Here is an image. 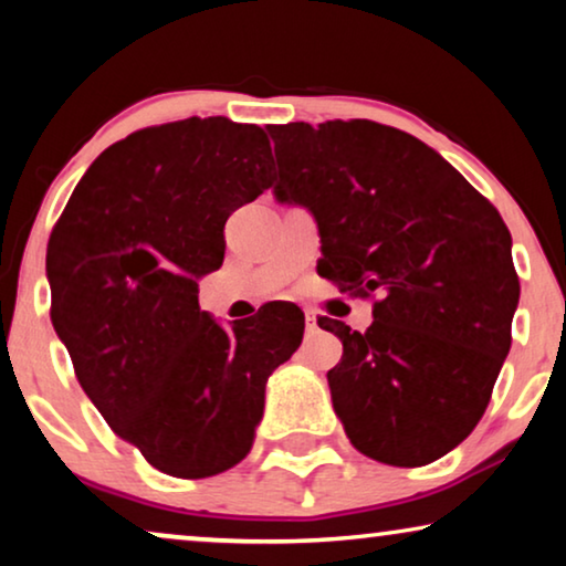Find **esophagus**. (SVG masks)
I'll list each match as a JSON object with an SVG mask.
<instances>
[{"label":"esophagus","instance_id":"34e87169","mask_svg":"<svg viewBox=\"0 0 566 566\" xmlns=\"http://www.w3.org/2000/svg\"><path fill=\"white\" fill-rule=\"evenodd\" d=\"M316 329H319V324H316V316L312 312H306V332H308V335H314Z\"/></svg>","mask_w":566,"mask_h":566}]
</instances>
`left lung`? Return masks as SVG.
I'll return each instance as SVG.
<instances>
[{
	"instance_id": "obj_1",
	"label": "left lung",
	"mask_w": 566,
	"mask_h": 566,
	"mask_svg": "<svg viewBox=\"0 0 566 566\" xmlns=\"http://www.w3.org/2000/svg\"><path fill=\"white\" fill-rule=\"evenodd\" d=\"M277 200L314 213L322 277L374 301L327 374L347 438L368 459L424 467L482 420L521 283L510 231L459 169L405 130L374 120L270 126Z\"/></svg>"
}]
</instances>
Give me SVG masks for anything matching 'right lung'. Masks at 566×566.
Returning a JSON list of instances; mask_svg holds the SVG:
<instances>
[{
  "label": "right lung",
  "instance_id": "1",
  "mask_svg": "<svg viewBox=\"0 0 566 566\" xmlns=\"http://www.w3.org/2000/svg\"><path fill=\"white\" fill-rule=\"evenodd\" d=\"M270 188L260 126L185 118L107 146L51 231V322L76 381L161 474L206 479L250 453L273 370L304 314L270 306L223 329L198 306L223 223Z\"/></svg>",
  "mask_w": 566,
  "mask_h": 566
}]
</instances>
